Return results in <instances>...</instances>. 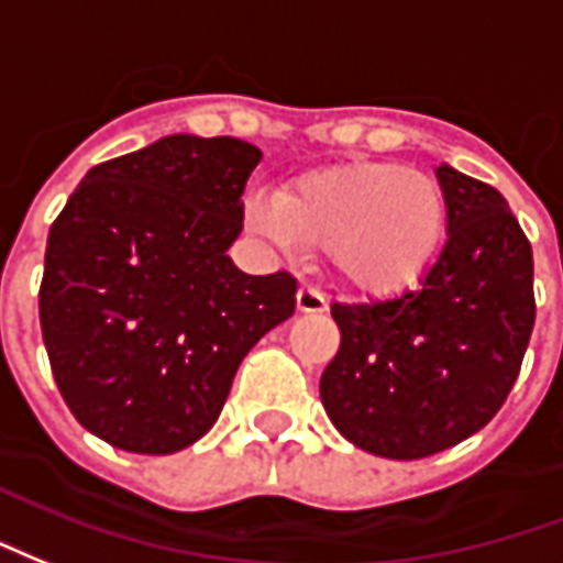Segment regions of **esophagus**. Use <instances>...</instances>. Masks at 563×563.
Listing matches in <instances>:
<instances>
[{
    "instance_id": "34e87169",
    "label": "esophagus",
    "mask_w": 563,
    "mask_h": 563,
    "mask_svg": "<svg viewBox=\"0 0 563 563\" xmlns=\"http://www.w3.org/2000/svg\"><path fill=\"white\" fill-rule=\"evenodd\" d=\"M297 309L306 311V314H321V311H327V297H323L321 290H314V287H299Z\"/></svg>"
}]
</instances>
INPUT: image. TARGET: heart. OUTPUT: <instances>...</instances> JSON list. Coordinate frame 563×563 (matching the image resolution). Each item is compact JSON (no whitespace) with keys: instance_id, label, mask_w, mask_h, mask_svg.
<instances>
[{"instance_id":"obj_1","label":"heart","mask_w":563,"mask_h":563,"mask_svg":"<svg viewBox=\"0 0 563 563\" xmlns=\"http://www.w3.org/2000/svg\"><path fill=\"white\" fill-rule=\"evenodd\" d=\"M245 224L282 252L327 249L356 290L411 282L444 228V195L429 176L389 162H351L294 176L278 197L254 195Z\"/></svg>"}]
</instances>
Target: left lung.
<instances>
[{
	"label": "left lung",
	"mask_w": 563,
	"mask_h": 563,
	"mask_svg": "<svg viewBox=\"0 0 563 563\" xmlns=\"http://www.w3.org/2000/svg\"><path fill=\"white\" fill-rule=\"evenodd\" d=\"M446 242L417 290L332 302L342 344L321 375L332 426L366 453L426 459L500 411L534 330V254L498 188L438 167Z\"/></svg>",
	"instance_id": "obj_1"
}]
</instances>
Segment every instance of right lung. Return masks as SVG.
Here are the masks:
<instances>
[{
    "label": "right lung",
    "instance_id": "obj_1",
    "mask_svg": "<svg viewBox=\"0 0 563 563\" xmlns=\"http://www.w3.org/2000/svg\"><path fill=\"white\" fill-rule=\"evenodd\" d=\"M261 150L170 134L96 164L47 236L38 314L56 387L110 446L167 455L219 420L242 356L297 309L228 257Z\"/></svg>",
    "mask_w": 563,
    "mask_h": 563
}]
</instances>
